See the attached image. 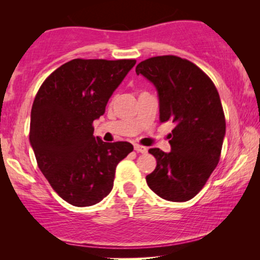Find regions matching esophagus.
I'll list each match as a JSON object with an SVG mask.
<instances>
[{
  "instance_id": "34e87169",
  "label": "esophagus",
  "mask_w": 260,
  "mask_h": 260,
  "mask_svg": "<svg viewBox=\"0 0 260 260\" xmlns=\"http://www.w3.org/2000/svg\"><path fill=\"white\" fill-rule=\"evenodd\" d=\"M134 148L137 152H142V154H145V152L148 151L147 147H143V145H140V144H135Z\"/></svg>"
}]
</instances>
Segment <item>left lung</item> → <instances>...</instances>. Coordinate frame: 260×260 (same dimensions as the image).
Returning <instances> with one entry per match:
<instances>
[{
  "instance_id": "1",
  "label": "left lung",
  "mask_w": 260,
  "mask_h": 260,
  "mask_svg": "<svg viewBox=\"0 0 260 260\" xmlns=\"http://www.w3.org/2000/svg\"><path fill=\"white\" fill-rule=\"evenodd\" d=\"M136 73L156 87L161 123H175L172 151L149 149L157 166L145 177L148 186L165 200H190L207 182L221 154L226 122L218 90L197 65L175 55L144 60Z\"/></svg>"
}]
</instances>
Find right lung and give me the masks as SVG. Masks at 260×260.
Returning <instances> with one entry per match:
<instances>
[{
  "label": "right lung",
  "mask_w": 260,
  "mask_h": 260,
  "mask_svg": "<svg viewBox=\"0 0 260 260\" xmlns=\"http://www.w3.org/2000/svg\"><path fill=\"white\" fill-rule=\"evenodd\" d=\"M136 60L73 59L56 69L35 95L29 142L38 166L60 198L77 207L112 190L116 167L134 150L129 142L93 136V120Z\"/></svg>",
  "instance_id": "add662e5"
}]
</instances>
